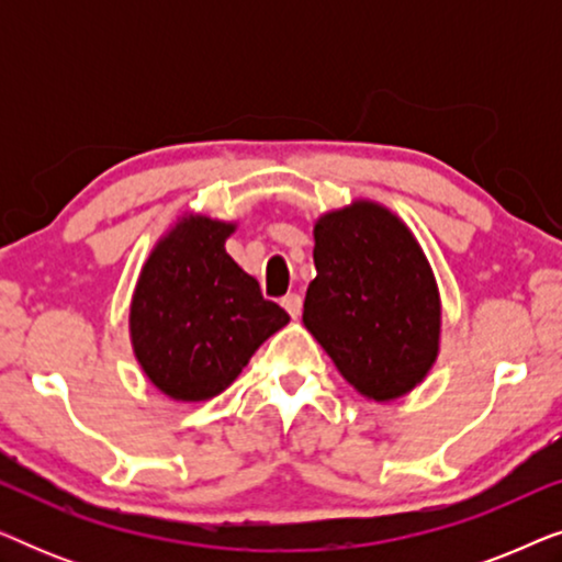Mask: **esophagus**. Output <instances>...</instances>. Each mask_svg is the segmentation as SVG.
<instances>
[{
    "mask_svg": "<svg viewBox=\"0 0 562 562\" xmlns=\"http://www.w3.org/2000/svg\"><path fill=\"white\" fill-rule=\"evenodd\" d=\"M281 306L291 314V319H296L299 314H302V296H299V294L283 296V299H281Z\"/></svg>",
    "mask_w": 562,
    "mask_h": 562,
    "instance_id": "obj_1",
    "label": "esophagus"
}]
</instances>
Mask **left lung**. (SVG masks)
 <instances>
[{
	"instance_id": "left-lung-1",
	"label": "left lung",
	"mask_w": 562,
	"mask_h": 562,
	"mask_svg": "<svg viewBox=\"0 0 562 562\" xmlns=\"http://www.w3.org/2000/svg\"><path fill=\"white\" fill-rule=\"evenodd\" d=\"M314 268L302 319L342 379L373 402L419 386L440 352L442 306L412 229L358 199L317 220Z\"/></svg>"
}]
</instances>
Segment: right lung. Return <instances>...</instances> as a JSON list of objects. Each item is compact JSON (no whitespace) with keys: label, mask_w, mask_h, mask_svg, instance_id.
<instances>
[{"label":"right lung","mask_w":562,"mask_h":562,"mask_svg":"<svg viewBox=\"0 0 562 562\" xmlns=\"http://www.w3.org/2000/svg\"><path fill=\"white\" fill-rule=\"evenodd\" d=\"M235 222L183 214L156 243L130 304V340L153 386L206 402L233 383L289 314L227 256Z\"/></svg>","instance_id":"obj_1"}]
</instances>
